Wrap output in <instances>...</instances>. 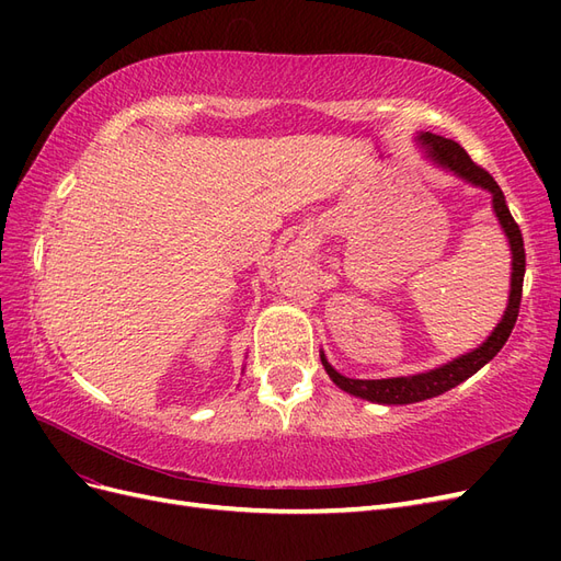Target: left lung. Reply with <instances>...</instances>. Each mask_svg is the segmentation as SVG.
Listing matches in <instances>:
<instances>
[{"label": "left lung", "mask_w": 561, "mask_h": 561, "mask_svg": "<svg viewBox=\"0 0 561 561\" xmlns=\"http://www.w3.org/2000/svg\"><path fill=\"white\" fill-rule=\"evenodd\" d=\"M421 140L428 147L431 157L439 165L449 168V171H454L458 178L478 184V186H482V190H489L491 196H494L496 217H499V222L507 236V241H511V250H513L511 301H507L503 320L499 322L496 330L491 332V336L480 348H474L443 367L423 371V375L393 377V379H348V377L339 375V371L325 360V355H320L322 367H325L330 379L339 388L346 390V393H353V396L371 400V402H381V404H410V402H419V400H428V398H435L439 393H445V390L466 381L468 377H472L474 371L494 358V355L507 342V336H511L515 322H517L519 301H522V283H524V271H526L524 239H522V231H519V225L515 222V217L511 215V210H507V203H505L501 186L496 184L494 178L489 175V171H484L482 165H478L468 157V151L458 142L439 138V135H433V133L421 135Z\"/></svg>", "instance_id": "1"}]
</instances>
